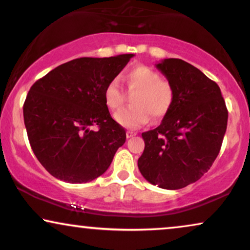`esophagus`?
I'll list each match as a JSON object with an SVG mask.
<instances>
[{"instance_id": "esophagus-1", "label": "esophagus", "mask_w": 250, "mask_h": 250, "mask_svg": "<svg viewBox=\"0 0 250 250\" xmlns=\"http://www.w3.org/2000/svg\"><path fill=\"white\" fill-rule=\"evenodd\" d=\"M125 135H127V138H131V137H134V136L137 135V132L131 131V130H128L127 132H125Z\"/></svg>"}]
</instances>
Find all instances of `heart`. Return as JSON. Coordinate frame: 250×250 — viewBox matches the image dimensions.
Wrapping results in <instances>:
<instances>
[{
	"instance_id": "b5f03b06",
	"label": "heart",
	"mask_w": 250,
	"mask_h": 250,
	"mask_svg": "<svg viewBox=\"0 0 250 250\" xmlns=\"http://www.w3.org/2000/svg\"><path fill=\"white\" fill-rule=\"evenodd\" d=\"M125 86L131 96V105L114 115L115 121L122 127L137 129L146 125L152 116L160 120L167 114L174 99L172 85L153 69L138 64L131 68L125 76ZM125 94L116 80L110 81L104 91L105 105L110 110L121 108Z\"/></svg>"
}]
</instances>
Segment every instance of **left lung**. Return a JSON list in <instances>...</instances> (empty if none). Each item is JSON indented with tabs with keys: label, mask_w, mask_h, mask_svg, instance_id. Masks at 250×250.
<instances>
[{
	"label": "left lung",
	"mask_w": 250,
	"mask_h": 250,
	"mask_svg": "<svg viewBox=\"0 0 250 250\" xmlns=\"http://www.w3.org/2000/svg\"><path fill=\"white\" fill-rule=\"evenodd\" d=\"M156 67L166 76L174 99L160 125L142 134L145 147L138 168L148 182L163 189H181L212 166L226 132L225 100L216 82L180 59Z\"/></svg>",
	"instance_id": "left-lung-1"
}]
</instances>
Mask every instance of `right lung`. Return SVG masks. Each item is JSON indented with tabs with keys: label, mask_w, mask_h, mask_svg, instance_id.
Masks as SVG:
<instances>
[{
	"label": "right lung",
	"mask_w": 250,
	"mask_h": 250,
	"mask_svg": "<svg viewBox=\"0 0 250 250\" xmlns=\"http://www.w3.org/2000/svg\"><path fill=\"white\" fill-rule=\"evenodd\" d=\"M132 56L75 59L31 86L23 106L27 137L38 160L56 179L92 181L125 144V130L110 116L104 91Z\"/></svg>",
	"instance_id": "obj_1"
}]
</instances>
